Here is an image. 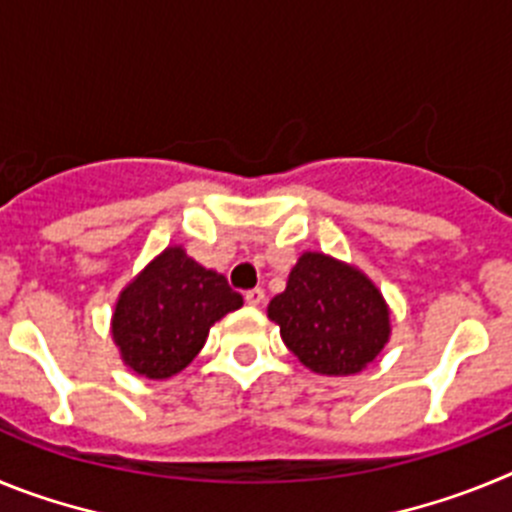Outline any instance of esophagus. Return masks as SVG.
<instances>
[{
  "label": "esophagus",
  "mask_w": 512,
  "mask_h": 512,
  "mask_svg": "<svg viewBox=\"0 0 512 512\" xmlns=\"http://www.w3.org/2000/svg\"><path fill=\"white\" fill-rule=\"evenodd\" d=\"M243 297H246V302H248V305H251V307H259L261 305V302H264V289H259V287H256V289H248V292H246V295H243Z\"/></svg>",
  "instance_id": "1"
}]
</instances>
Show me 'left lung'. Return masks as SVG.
Returning a JSON list of instances; mask_svg holds the SVG:
<instances>
[{"label": "left lung", "mask_w": 512, "mask_h": 512, "mask_svg": "<svg viewBox=\"0 0 512 512\" xmlns=\"http://www.w3.org/2000/svg\"><path fill=\"white\" fill-rule=\"evenodd\" d=\"M266 312L289 351L325 377L359 374L390 341V307L377 284L318 251L302 253Z\"/></svg>", "instance_id": "left-lung-1"}]
</instances>
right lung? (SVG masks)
<instances>
[{
    "instance_id": "1",
    "label": "right lung",
    "mask_w": 512,
    "mask_h": 512,
    "mask_svg": "<svg viewBox=\"0 0 512 512\" xmlns=\"http://www.w3.org/2000/svg\"><path fill=\"white\" fill-rule=\"evenodd\" d=\"M241 305L223 274L169 246L120 292L112 341L138 377L169 379L200 354L212 325Z\"/></svg>"
}]
</instances>
